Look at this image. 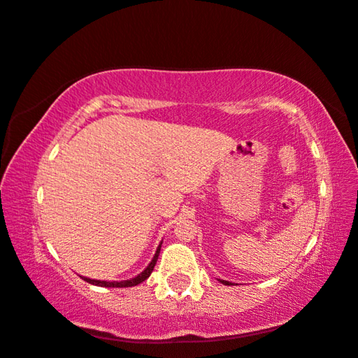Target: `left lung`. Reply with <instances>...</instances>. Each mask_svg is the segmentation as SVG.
<instances>
[{"label": "left lung", "instance_id": "left-lung-1", "mask_svg": "<svg viewBox=\"0 0 358 358\" xmlns=\"http://www.w3.org/2000/svg\"><path fill=\"white\" fill-rule=\"evenodd\" d=\"M220 282H222V283H224V285H233L231 282H227V280H220Z\"/></svg>", "mask_w": 358, "mask_h": 358}]
</instances>
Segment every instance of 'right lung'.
<instances>
[{"instance_id":"add662e5","label":"right lung","mask_w":358,"mask_h":358,"mask_svg":"<svg viewBox=\"0 0 358 358\" xmlns=\"http://www.w3.org/2000/svg\"><path fill=\"white\" fill-rule=\"evenodd\" d=\"M159 251H161V245L157 246L155 257H153V260H152V262H150V265H148V266L144 269V271H142L139 275L134 277V279H130V280H122V282L93 280V279H87V277H83V279H84L85 282L92 283V285H96V287H107V288H129V287H136V285H139V283H142L144 280H147L148 277H150V274L153 273V268H155L156 262H157V257H159Z\"/></svg>"}]
</instances>
